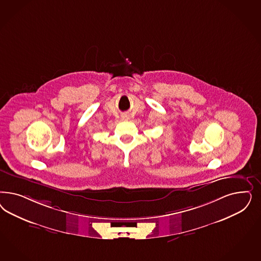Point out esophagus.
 <instances>
[{"instance_id":"obj_1","label":"esophagus","mask_w":261,"mask_h":261,"mask_svg":"<svg viewBox=\"0 0 261 261\" xmlns=\"http://www.w3.org/2000/svg\"><path fill=\"white\" fill-rule=\"evenodd\" d=\"M122 119H123V120H127V119H128V116H127V115H124V116L122 117Z\"/></svg>"}]
</instances>
